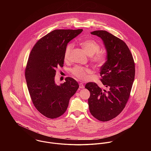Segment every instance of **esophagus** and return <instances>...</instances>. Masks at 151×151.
<instances>
[{
    "instance_id": "obj_1",
    "label": "esophagus",
    "mask_w": 151,
    "mask_h": 151,
    "mask_svg": "<svg viewBox=\"0 0 151 151\" xmlns=\"http://www.w3.org/2000/svg\"><path fill=\"white\" fill-rule=\"evenodd\" d=\"M79 86H80V88H84V87H85L83 83H81L79 84Z\"/></svg>"
}]
</instances>
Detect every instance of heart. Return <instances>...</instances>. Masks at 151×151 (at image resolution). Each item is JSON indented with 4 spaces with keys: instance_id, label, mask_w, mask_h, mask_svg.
<instances>
[{
    "instance_id": "obj_1",
    "label": "heart",
    "mask_w": 151,
    "mask_h": 151,
    "mask_svg": "<svg viewBox=\"0 0 151 151\" xmlns=\"http://www.w3.org/2000/svg\"><path fill=\"white\" fill-rule=\"evenodd\" d=\"M82 47L84 49L86 54L91 56L92 62L98 66L102 65L106 61V55L102 52H100V45L93 40H86L81 42ZM73 48V43H68L65 49L64 59L65 60L69 59L71 52ZM72 74L76 77L85 80L91 73L90 69L80 66H75L71 70Z\"/></svg>"
}]
</instances>
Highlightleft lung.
<instances>
[{"instance_id": "1", "label": "left lung", "mask_w": 151, "mask_h": 151, "mask_svg": "<svg viewBox=\"0 0 151 151\" xmlns=\"http://www.w3.org/2000/svg\"><path fill=\"white\" fill-rule=\"evenodd\" d=\"M91 34L103 41L107 52V60L101 67V79L108 91L95 83H88L86 88L90 92L88 105L91 114L102 122L117 116L125 108L134 80L135 64L126 43L104 30Z\"/></svg>"}]
</instances>
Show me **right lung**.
<instances>
[{
    "mask_svg": "<svg viewBox=\"0 0 151 151\" xmlns=\"http://www.w3.org/2000/svg\"><path fill=\"white\" fill-rule=\"evenodd\" d=\"M83 29H55L41 38L32 49L25 76L28 91L36 109L49 119H55L66 111L69 100L79 88L73 78L67 77L58 86L56 68L63 67L67 43Z\"/></svg>",
    "mask_w": 151,
    "mask_h": 151,
    "instance_id": "right-lung-1",
    "label": "right lung"
}]
</instances>
